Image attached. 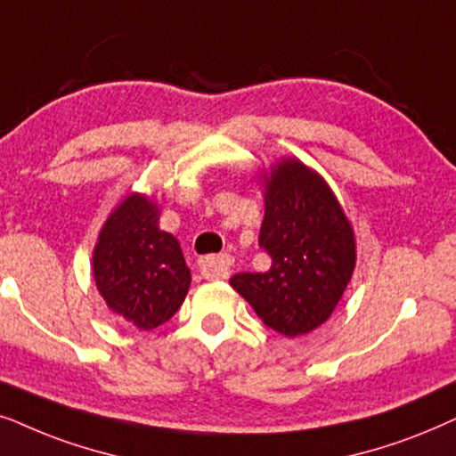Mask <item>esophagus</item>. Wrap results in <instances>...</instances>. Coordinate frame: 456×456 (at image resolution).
<instances>
[{"mask_svg": "<svg viewBox=\"0 0 456 456\" xmlns=\"http://www.w3.org/2000/svg\"><path fill=\"white\" fill-rule=\"evenodd\" d=\"M233 258L229 254H215V256H204L198 260L200 273L204 279L210 281H218V279H227L229 271H232Z\"/></svg>", "mask_w": 456, "mask_h": 456, "instance_id": "34e87169", "label": "esophagus"}]
</instances>
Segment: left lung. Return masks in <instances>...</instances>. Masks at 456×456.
Returning a JSON list of instances; mask_svg holds the SVG:
<instances>
[{
	"label": "left lung",
	"mask_w": 456,
	"mask_h": 456,
	"mask_svg": "<svg viewBox=\"0 0 456 456\" xmlns=\"http://www.w3.org/2000/svg\"><path fill=\"white\" fill-rule=\"evenodd\" d=\"M258 244L271 256L265 273H238L232 288L266 327L306 336L331 317L356 263L352 224L330 185L294 158L265 175Z\"/></svg>",
	"instance_id": "obj_1"
}]
</instances>
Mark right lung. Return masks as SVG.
Returning a JSON list of instances; mask_svg holds the SVG:
<instances>
[{
	"label": "right lung",
	"mask_w": 456,
	"mask_h": 456,
	"mask_svg": "<svg viewBox=\"0 0 456 456\" xmlns=\"http://www.w3.org/2000/svg\"><path fill=\"white\" fill-rule=\"evenodd\" d=\"M94 279L108 308L137 330L167 323L191 275L175 235L158 227V206L131 193L108 216L94 250Z\"/></svg>",
	"instance_id": "right-lung-1"
}]
</instances>
